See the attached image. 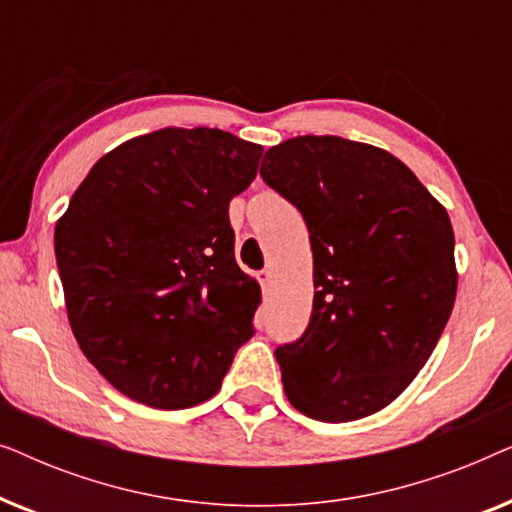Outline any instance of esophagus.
<instances>
[{"label": "esophagus", "mask_w": 512, "mask_h": 512, "mask_svg": "<svg viewBox=\"0 0 512 512\" xmlns=\"http://www.w3.org/2000/svg\"><path fill=\"white\" fill-rule=\"evenodd\" d=\"M258 282H261V286H263V291H268L270 286H272V282H275V272H270V270H263V272H258Z\"/></svg>", "instance_id": "esophagus-1"}]
</instances>
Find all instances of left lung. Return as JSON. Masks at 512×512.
Listing matches in <instances>:
<instances>
[{
  "label": "left lung",
  "mask_w": 512,
  "mask_h": 512,
  "mask_svg": "<svg viewBox=\"0 0 512 512\" xmlns=\"http://www.w3.org/2000/svg\"><path fill=\"white\" fill-rule=\"evenodd\" d=\"M261 177L303 214L314 303L303 338L277 347L286 398L319 422L375 415L408 389L457 298L447 209L380 146L293 137Z\"/></svg>",
  "instance_id": "left-lung-1"
}]
</instances>
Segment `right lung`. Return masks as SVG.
<instances>
[{
    "label": "right lung",
    "instance_id": "right-lung-1",
    "mask_svg": "<svg viewBox=\"0 0 512 512\" xmlns=\"http://www.w3.org/2000/svg\"><path fill=\"white\" fill-rule=\"evenodd\" d=\"M261 156L216 128L132 137L97 160L55 223L74 338L132 401H207L254 335L261 286L235 263L228 205Z\"/></svg>",
    "mask_w": 512,
    "mask_h": 512
}]
</instances>
